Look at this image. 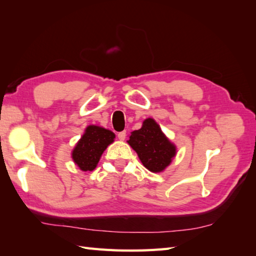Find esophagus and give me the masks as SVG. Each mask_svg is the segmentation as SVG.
Listing matches in <instances>:
<instances>
[{"label": "esophagus", "mask_w": 256, "mask_h": 256, "mask_svg": "<svg viewBox=\"0 0 256 256\" xmlns=\"http://www.w3.org/2000/svg\"><path fill=\"white\" fill-rule=\"evenodd\" d=\"M117 137H118V139H119V140L124 141V139H126V132H118Z\"/></svg>", "instance_id": "obj_1"}]
</instances>
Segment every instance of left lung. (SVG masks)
I'll use <instances>...</instances> for the list:
<instances>
[{"label":"left lung","mask_w":256,"mask_h":256,"mask_svg":"<svg viewBox=\"0 0 256 256\" xmlns=\"http://www.w3.org/2000/svg\"><path fill=\"white\" fill-rule=\"evenodd\" d=\"M128 144L137 152L144 166L154 173L163 171L175 156L174 144L152 118L146 119L141 129L132 132Z\"/></svg>","instance_id":"left-lung-1"}]
</instances>
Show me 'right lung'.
<instances>
[{
    "mask_svg": "<svg viewBox=\"0 0 256 256\" xmlns=\"http://www.w3.org/2000/svg\"><path fill=\"white\" fill-rule=\"evenodd\" d=\"M114 138L115 134L110 130L98 126H88L72 152L76 166L82 171H93L100 156L107 146L112 142Z\"/></svg>",
    "mask_w": 256,
    "mask_h": 256,
    "instance_id": "1",
    "label": "right lung"
}]
</instances>
